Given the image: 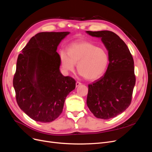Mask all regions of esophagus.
Returning <instances> with one entry per match:
<instances>
[{
    "instance_id": "34e87169",
    "label": "esophagus",
    "mask_w": 152,
    "mask_h": 152,
    "mask_svg": "<svg viewBox=\"0 0 152 152\" xmlns=\"http://www.w3.org/2000/svg\"><path fill=\"white\" fill-rule=\"evenodd\" d=\"M82 84V83L81 82H76V87H78V86H80Z\"/></svg>"
}]
</instances>
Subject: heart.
Returning a JSON list of instances; mask_svg holds the SVG:
<instances>
[{
	"mask_svg": "<svg viewBox=\"0 0 152 152\" xmlns=\"http://www.w3.org/2000/svg\"><path fill=\"white\" fill-rule=\"evenodd\" d=\"M67 54L64 52L60 54L64 70L73 71L75 65H77L79 72L89 80H96L103 75L109 65L107 50L90 42L73 43L68 48Z\"/></svg>",
	"mask_w": 152,
	"mask_h": 152,
	"instance_id": "obj_1",
	"label": "heart"
}]
</instances>
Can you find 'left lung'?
<instances>
[{"label":"left lung","instance_id":"1","mask_svg":"<svg viewBox=\"0 0 152 152\" xmlns=\"http://www.w3.org/2000/svg\"><path fill=\"white\" fill-rule=\"evenodd\" d=\"M102 39L108 50L109 65L104 76L88 85L87 105L98 118L110 119L129 107L136 83L134 60L124 41L113 31H86Z\"/></svg>","mask_w":152,"mask_h":152}]
</instances>
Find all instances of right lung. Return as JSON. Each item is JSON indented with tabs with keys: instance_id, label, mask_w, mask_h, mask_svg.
Returning <instances> with one entry per match:
<instances>
[{
	"instance_id": "add662e5",
	"label": "right lung",
	"mask_w": 152,
	"mask_h": 152,
	"mask_svg": "<svg viewBox=\"0 0 152 152\" xmlns=\"http://www.w3.org/2000/svg\"><path fill=\"white\" fill-rule=\"evenodd\" d=\"M69 31L40 32L32 37L18 55L13 86L17 103L31 119L50 122L63 112L67 95L75 88L72 77L59 70L56 52Z\"/></svg>"
}]
</instances>
